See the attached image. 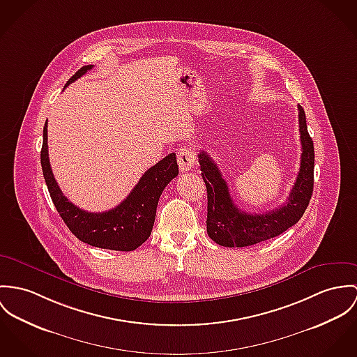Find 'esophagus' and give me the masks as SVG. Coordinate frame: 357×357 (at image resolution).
Instances as JSON below:
<instances>
[{
    "instance_id": "esophagus-1",
    "label": "esophagus",
    "mask_w": 357,
    "mask_h": 357,
    "mask_svg": "<svg viewBox=\"0 0 357 357\" xmlns=\"http://www.w3.org/2000/svg\"><path fill=\"white\" fill-rule=\"evenodd\" d=\"M177 162L183 172H190L196 167V153L191 147H181L177 151Z\"/></svg>"
}]
</instances>
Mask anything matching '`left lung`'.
Wrapping results in <instances>:
<instances>
[{"label": "left lung", "instance_id": "left-lung-1", "mask_svg": "<svg viewBox=\"0 0 357 357\" xmlns=\"http://www.w3.org/2000/svg\"><path fill=\"white\" fill-rule=\"evenodd\" d=\"M298 127L301 142L300 170L287 203L263 214L240 210L227 188L218 166L202 151L199 157L202 177L207 188V233L222 247H248L275 236L293 227L304 214L314 190V142L307 130L304 109L298 105Z\"/></svg>", "mask_w": 357, "mask_h": 357}]
</instances>
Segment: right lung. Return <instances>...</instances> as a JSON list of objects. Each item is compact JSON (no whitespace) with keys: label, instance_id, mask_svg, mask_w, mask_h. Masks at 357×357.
<instances>
[{"label":"right lung","instance_id":"1","mask_svg":"<svg viewBox=\"0 0 357 357\" xmlns=\"http://www.w3.org/2000/svg\"><path fill=\"white\" fill-rule=\"evenodd\" d=\"M93 66L80 68L66 82L65 87ZM40 165L50 197L65 225L83 243L113 251H133L150 237L160 196L165 187L178 174L176 154L172 153L151 166L119 206L103 213H89L66 199L53 176L47 153V121L43 127Z\"/></svg>","mask_w":357,"mask_h":357}]
</instances>
